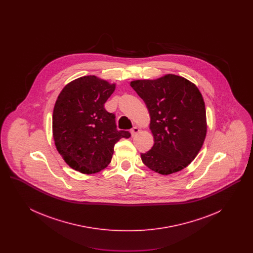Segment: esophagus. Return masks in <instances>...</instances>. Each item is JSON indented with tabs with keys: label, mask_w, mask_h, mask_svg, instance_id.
Masks as SVG:
<instances>
[{
	"label": "esophagus",
	"mask_w": 253,
	"mask_h": 253,
	"mask_svg": "<svg viewBox=\"0 0 253 253\" xmlns=\"http://www.w3.org/2000/svg\"><path fill=\"white\" fill-rule=\"evenodd\" d=\"M139 132V128L138 127H133L132 130H131V133H132V136H134L135 134H137Z\"/></svg>",
	"instance_id": "1"
}]
</instances>
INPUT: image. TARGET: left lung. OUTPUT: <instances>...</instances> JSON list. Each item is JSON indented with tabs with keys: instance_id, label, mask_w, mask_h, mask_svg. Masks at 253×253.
<instances>
[{
	"instance_id": "1",
	"label": "left lung",
	"mask_w": 253,
	"mask_h": 253,
	"mask_svg": "<svg viewBox=\"0 0 253 253\" xmlns=\"http://www.w3.org/2000/svg\"><path fill=\"white\" fill-rule=\"evenodd\" d=\"M148 108L154 146L141 153L142 162L160 174L186 168L204 143L207 124L204 99L188 80L166 75L155 81L131 83Z\"/></svg>"
}]
</instances>
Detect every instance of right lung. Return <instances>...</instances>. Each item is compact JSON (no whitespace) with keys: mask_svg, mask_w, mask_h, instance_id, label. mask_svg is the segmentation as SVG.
<instances>
[{"mask_svg":"<svg viewBox=\"0 0 253 253\" xmlns=\"http://www.w3.org/2000/svg\"><path fill=\"white\" fill-rule=\"evenodd\" d=\"M116 85L95 76L79 78L60 92L53 112L56 148L71 168L90 174L106 168L121 138L128 131L117 129L116 116L104 108Z\"/></svg>","mask_w":253,"mask_h":253,"instance_id":"1","label":"right lung"}]
</instances>
